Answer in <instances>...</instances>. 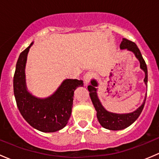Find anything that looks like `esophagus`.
<instances>
[{
  "instance_id": "34e87169",
  "label": "esophagus",
  "mask_w": 159,
  "mask_h": 159,
  "mask_svg": "<svg viewBox=\"0 0 159 159\" xmlns=\"http://www.w3.org/2000/svg\"><path fill=\"white\" fill-rule=\"evenodd\" d=\"M92 77H93V74L91 73V72H87V73L84 75V83H85L86 84H89L91 78H92Z\"/></svg>"
}]
</instances>
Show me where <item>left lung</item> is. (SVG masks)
<instances>
[{
    "label": "left lung",
    "instance_id": "left-lung-1",
    "mask_svg": "<svg viewBox=\"0 0 159 159\" xmlns=\"http://www.w3.org/2000/svg\"><path fill=\"white\" fill-rule=\"evenodd\" d=\"M120 48L121 49H127L131 51L134 54L135 57H137L138 60L140 62V68L145 72V84L147 85L148 83V70H147V65L145 64V60L142 57V54L140 52V50L139 49L138 46L132 41L123 38L122 41L120 44ZM91 85L88 86V89L89 91L90 97H91V102L94 105V108L97 111V118L98 120L101 125L105 129L108 130H113V131H117V130H122L125 128L129 127L131 125L135 120L139 117V115L142 113L143 110L144 105H145L146 97L145 98L143 104L135 110L134 111L131 112V113L127 114H116L112 113V112L108 111L103 106L102 103L99 101L98 97L97 94V90L96 87L98 86V83L95 80H92L91 81Z\"/></svg>",
    "mask_w": 159,
    "mask_h": 159
}]
</instances>
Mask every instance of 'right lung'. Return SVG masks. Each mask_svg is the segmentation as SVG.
I'll return each mask as SVG.
<instances>
[{
    "mask_svg": "<svg viewBox=\"0 0 159 159\" xmlns=\"http://www.w3.org/2000/svg\"><path fill=\"white\" fill-rule=\"evenodd\" d=\"M33 42L20 54L14 75L16 103L25 121L38 131L54 132L65 127L71 115L74 91L83 81L66 79L48 98H38L28 92L25 82L27 56Z\"/></svg>",
    "mask_w": 159,
    "mask_h": 159,
    "instance_id": "right-lung-1",
    "label": "right lung"
}]
</instances>
